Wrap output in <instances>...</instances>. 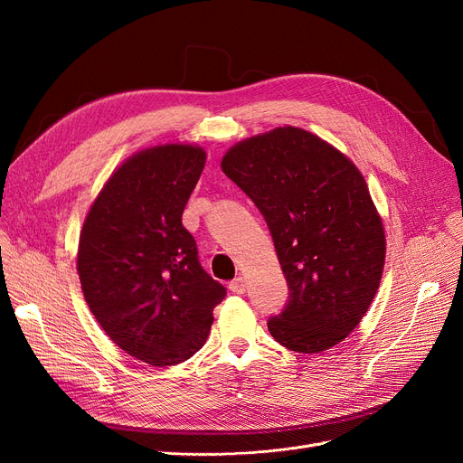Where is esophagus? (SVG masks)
I'll use <instances>...</instances> for the list:
<instances>
[{
    "label": "esophagus",
    "instance_id": "1",
    "mask_svg": "<svg viewBox=\"0 0 463 463\" xmlns=\"http://www.w3.org/2000/svg\"><path fill=\"white\" fill-rule=\"evenodd\" d=\"M229 288L232 290L234 295H244L246 288H248V283H246L244 278H236V279H232V281L229 283Z\"/></svg>",
    "mask_w": 463,
    "mask_h": 463
}]
</instances>
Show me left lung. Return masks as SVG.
Returning a JSON list of instances; mask_svg holds the SVG:
<instances>
[{"label":"left lung","instance_id":"obj_1","mask_svg":"<svg viewBox=\"0 0 463 463\" xmlns=\"http://www.w3.org/2000/svg\"><path fill=\"white\" fill-rule=\"evenodd\" d=\"M223 173L257 204L288 283L269 321L276 342L323 353L360 325L381 283L383 219L356 165L306 129L285 126L234 144Z\"/></svg>","mask_w":463,"mask_h":463}]
</instances>
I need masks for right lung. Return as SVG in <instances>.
I'll use <instances>...</instances> for the list:
<instances>
[{
  "label": "right lung",
  "mask_w": 463,
  "mask_h": 463,
  "mask_svg": "<svg viewBox=\"0 0 463 463\" xmlns=\"http://www.w3.org/2000/svg\"><path fill=\"white\" fill-rule=\"evenodd\" d=\"M206 163L194 144H159L121 163L88 210L77 272L112 342L150 366H175L210 334L227 288L199 262L182 213Z\"/></svg>",
  "instance_id": "obj_1"
}]
</instances>
